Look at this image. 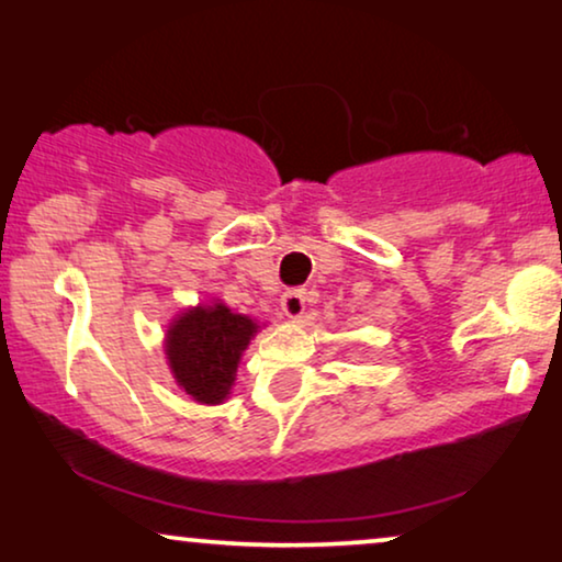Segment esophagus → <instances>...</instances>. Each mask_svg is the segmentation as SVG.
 I'll list each match as a JSON object with an SVG mask.
<instances>
[{
    "label": "esophagus",
    "mask_w": 562,
    "mask_h": 562,
    "mask_svg": "<svg viewBox=\"0 0 562 562\" xmlns=\"http://www.w3.org/2000/svg\"><path fill=\"white\" fill-rule=\"evenodd\" d=\"M282 313L288 315L290 319H300L305 315V307H307V292L305 290H288L282 295Z\"/></svg>",
    "instance_id": "esophagus-1"
}]
</instances>
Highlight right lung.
Instances as JSON below:
<instances>
[{
	"label": "right lung",
	"mask_w": 562,
	"mask_h": 562,
	"mask_svg": "<svg viewBox=\"0 0 562 562\" xmlns=\"http://www.w3.org/2000/svg\"><path fill=\"white\" fill-rule=\"evenodd\" d=\"M260 327L222 300L184 307L169 319L162 345L177 385L200 405L225 403L233 395L243 352Z\"/></svg>",
	"instance_id": "add662e5"
}]
</instances>
